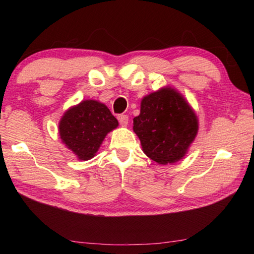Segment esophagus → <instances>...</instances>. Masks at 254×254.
<instances>
[{
	"label": "esophagus",
	"mask_w": 254,
	"mask_h": 254,
	"mask_svg": "<svg viewBox=\"0 0 254 254\" xmlns=\"http://www.w3.org/2000/svg\"><path fill=\"white\" fill-rule=\"evenodd\" d=\"M118 119H119L120 124H121L122 127H127V123H128V117H127V115L121 114V115H119Z\"/></svg>",
	"instance_id": "34e87169"
}]
</instances>
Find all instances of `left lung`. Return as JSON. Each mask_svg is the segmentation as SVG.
I'll return each instance as SVG.
<instances>
[{
    "instance_id": "obj_1",
    "label": "left lung",
    "mask_w": 254,
    "mask_h": 254,
    "mask_svg": "<svg viewBox=\"0 0 254 254\" xmlns=\"http://www.w3.org/2000/svg\"><path fill=\"white\" fill-rule=\"evenodd\" d=\"M133 131L151 160L168 165L187 153L198 132V120L182 94L165 87L142 98Z\"/></svg>"
}]
</instances>
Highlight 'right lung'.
I'll list each match as a JSON object with an SVG mask.
<instances>
[{
  "instance_id": "right-lung-1",
  "label": "right lung",
  "mask_w": 254,
  "mask_h": 254,
  "mask_svg": "<svg viewBox=\"0 0 254 254\" xmlns=\"http://www.w3.org/2000/svg\"><path fill=\"white\" fill-rule=\"evenodd\" d=\"M118 126L106 105L86 100L65 112L59 122V135L79 160L86 161L95 156L107 133Z\"/></svg>"
}]
</instances>
